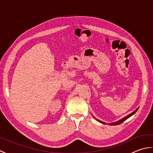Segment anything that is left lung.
I'll use <instances>...</instances> for the list:
<instances>
[{
	"mask_svg": "<svg viewBox=\"0 0 153 153\" xmlns=\"http://www.w3.org/2000/svg\"><path fill=\"white\" fill-rule=\"evenodd\" d=\"M138 108H137V109H136L135 111H134L133 112H131V114H128V116H125L124 118H122V119H120V120H118V121H116V122H112V123H108V124L109 125H110V126H116V125H119V124H120V123H122V122H123L125 121V120H126L127 119H128L129 117H131L132 115H134V114L137 112V110H138ZM93 116V117L94 118H95L97 121H98L99 122H100V123H102V124H105V122H102V121H100V120H98V119H97L95 116H94L93 115H92Z\"/></svg>",
	"mask_w": 153,
	"mask_h": 153,
	"instance_id": "obj_1",
	"label": "left lung"
}]
</instances>
